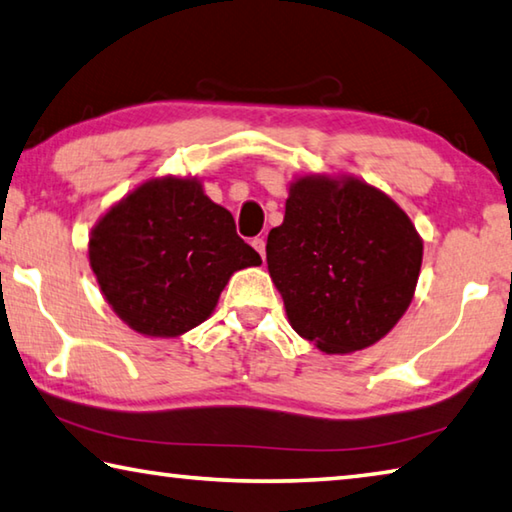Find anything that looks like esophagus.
<instances>
[{
  "label": "esophagus",
  "instance_id": "34e87169",
  "mask_svg": "<svg viewBox=\"0 0 512 512\" xmlns=\"http://www.w3.org/2000/svg\"><path fill=\"white\" fill-rule=\"evenodd\" d=\"M250 244H253V248L257 250V253L262 255V259L266 257V241H264V237H255L253 241H250Z\"/></svg>",
  "mask_w": 512,
  "mask_h": 512
}]
</instances>
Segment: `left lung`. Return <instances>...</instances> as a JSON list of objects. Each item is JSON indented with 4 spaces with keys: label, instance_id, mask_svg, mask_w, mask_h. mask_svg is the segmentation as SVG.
Segmentation results:
<instances>
[{
    "label": "left lung",
    "instance_id": "left-lung-1",
    "mask_svg": "<svg viewBox=\"0 0 512 512\" xmlns=\"http://www.w3.org/2000/svg\"><path fill=\"white\" fill-rule=\"evenodd\" d=\"M266 262L291 327L327 354L370 348L409 309L422 237L391 196L354 176L289 185Z\"/></svg>",
    "mask_w": 512,
    "mask_h": 512
}]
</instances>
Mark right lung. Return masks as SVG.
<instances>
[{
  "label": "right lung",
  "mask_w": 512,
  "mask_h": 512,
  "mask_svg": "<svg viewBox=\"0 0 512 512\" xmlns=\"http://www.w3.org/2000/svg\"><path fill=\"white\" fill-rule=\"evenodd\" d=\"M90 266L112 311L137 334L173 339L212 316L221 291L262 257L198 178H151L101 216Z\"/></svg>",
  "instance_id": "1"
}]
</instances>
